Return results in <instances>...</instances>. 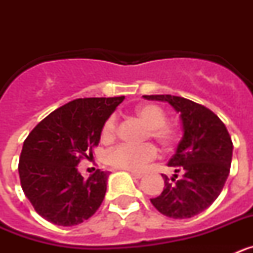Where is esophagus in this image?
<instances>
[{
    "instance_id": "34e87169",
    "label": "esophagus",
    "mask_w": 253,
    "mask_h": 253,
    "mask_svg": "<svg viewBox=\"0 0 253 253\" xmlns=\"http://www.w3.org/2000/svg\"><path fill=\"white\" fill-rule=\"evenodd\" d=\"M131 176H133L134 178H142L143 176H144V173H142V172H135V171H131Z\"/></svg>"
}]
</instances>
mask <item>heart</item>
I'll list each match as a JSON object with an SVG mask.
<instances>
[{
    "label": "heart",
    "mask_w": 253,
    "mask_h": 253,
    "mask_svg": "<svg viewBox=\"0 0 253 253\" xmlns=\"http://www.w3.org/2000/svg\"><path fill=\"white\" fill-rule=\"evenodd\" d=\"M135 115L148 126L149 137L156 140L162 148L169 149L175 144L177 133L175 128L166 124L167 115L162 107L154 104H143L135 109ZM115 129L116 119L115 116H111L102 128V139L110 140L115 134ZM156 156L157 151L152 144H120L106 154V161L110 166L116 169L140 171L146 167L147 163L153 161Z\"/></svg>",
    "instance_id": "1"
}]
</instances>
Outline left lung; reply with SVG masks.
Here are the masks:
<instances>
[{
    "instance_id": "8db88e82",
    "label": "left lung",
    "mask_w": 253,
    "mask_h": 253,
    "mask_svg": "<svg viewBox=\"0 0 253 253\" xmlns=\"http://www.w3.org/2000/svg\"><path fill=\"white\" fill-rule=\"evenodd\" d=\"M146 100L169 102L180 114L182 138L169 166L171 181L163 176L165 189L151 199L163 215L186 219L215 202L231 169L233 144L225 125L203 105L171 95H146Z\"/></svg>"
}]
</instances>
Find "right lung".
Returning <instances> with one entry per match:
<instances>
[{
	"label": "right lung",
	"instance_id": "1",
	"mask_svg": "<svg viewBox=\"0 0 253 253\" xmlns=\"http://www.w3.org/2000/svg\"><path fill=\"white\" fill-rule=\"evenodd\" d=\"M125 97L77 99L49 114L22 146L19 175L22 191L40 216L62 227L84 222L99 209L109 171L84 180L78 172L99 144L109 116Z\"/></svg>",
	"mask_w": 253,
	"mask_h": 253
}]
</instances>
